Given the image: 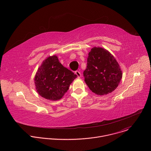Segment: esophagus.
Segmentation results:
<instances>
[{
    "label": "esophagus",
    "mask_w": 151,
    "mask_h": 151,
    "mask_svg": "<svg viewBox=\"0 0 151 151\" xmlns=\"http://www.w3.org/2000/svg\"><path fill=\"white\" fill-rule=\"evenodd\" d=\"M75 74L77 75L78 78H80V77H81V72H80L79 71L76 70V71L75 72Z\"/></svg>",
    "instance_id": "34e87169"
}]
</instances>
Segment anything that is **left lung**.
I'll return each mask as SVG.
<instances>
[{
	"mask_svg": "<svg viewBox=\"0 0 151 151\" xmlns=\"http://www.w3.org/2000/svg\"><path fill=\"white\" fill-rule=\"evenodd\" d=\"M85 82L94 93L103 96L114 91L122 73L115 58L106 50L94 47L88 53L87 66L83 71Z\"/></svg>",
	"mask_w": 151,
	"mask_h": 151,
	"instance_id": "1",
	"label": "left lung"
}]
</instances>
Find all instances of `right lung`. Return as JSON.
I'll return each mask as SVG.
<instances>
[{"label": "right lung", "mask_w": 151, "mask_h": 151, "mask_svg": "<svg viewBox=\"0 0 151 151\" xmlns=\"http://www.w3.org/2000/svg\"><path fill=\"white\" fill-rule=\"evenodd\" d=\"M76 77V75L64 68L54 55L45 59L38 68L35 77L36 90L46 99L60 100Z\"/></svg>", "instance_id": "1"}]
</instances>
